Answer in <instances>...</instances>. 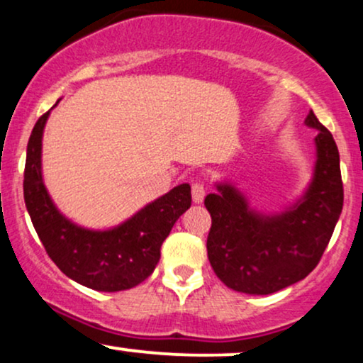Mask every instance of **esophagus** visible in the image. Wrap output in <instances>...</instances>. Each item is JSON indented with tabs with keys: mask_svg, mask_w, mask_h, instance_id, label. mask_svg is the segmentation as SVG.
Wrapping results in <instances>:
<instances>
[{
	"mask_svg": "<svg viewBox=\"0 0 363 363\" xmlns=\"http://www.w3.org/2000/svg\"><path fill=\"white\" fill-rule=\"evenodd\" d=\"M191 194H193V201L196 205L203 203V199H205L206 196L205 184H203V182H193V186H191Z\"/></svg>",
	"mask_w": 363,
	"mask_h": 363,
	"instance_id": "34e87169",
	"label": "esophagus"
}]
</instances>
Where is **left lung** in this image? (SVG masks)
Returning <instances> with one entry per match:
<instances>
[{"instance_id": "obj_1", "label": "left lung", "mask_w": 363, "mask_h": 363, "mask_svg": "<svg viewBox=\"0 0 363 363\" xmlns=\"http://www.w3.org/2000/svg\"><path fill=\"white\" fill-rule=\"evenodd\" d=\"M306 124L319 131L318 160L309 189L294 208L281 215H261L230 184H216L218 193L205 198L211 215L208 259L228 289L274 294L303 280L328 247L343 208L340 153L312 111Z\"/></svg>"}]
</instances>
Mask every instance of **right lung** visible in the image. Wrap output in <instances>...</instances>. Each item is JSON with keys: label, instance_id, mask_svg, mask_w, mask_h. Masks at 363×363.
Instances as JSON below:
<instances>
[{"label": "right lung", "instance_id": "obj_1", "mask_svg": "<svg viewBox=\"0 0 363 363\" xmlns=\"http://www.w3.org/2000/svg\"><path fill=\"white\" fill-rule=\"evenodd\" d=\"M49 112L35 123L27 145L23 198L45 252L68 278L99 291L128 290L147 280L162 242L191 206V186L181 184L111 230H89L65 218L49 198L40 170Z\"/></svg>", "mask_w": 363, "mask_h": 363}]
</instances>
